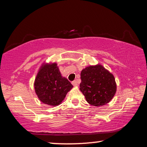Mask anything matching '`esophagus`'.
Masks as SVG:
<instances>
[{"label":"esophagus","instance_id":"esophagus-1","mask_svg":"<svg viewBox=\"0 0 147 147\" xmlns=\"http://www.w3.org/2000/svg\"><path fill=\"white\" fill-rule=\"evenodd\" d=\"M72 84H73L74 86H78V82H77L76 80H74L72 82Z\"/></svg>","mask_w":147,"mask_h":147}]
</instances>
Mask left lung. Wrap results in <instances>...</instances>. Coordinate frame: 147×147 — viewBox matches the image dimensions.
<instances>
[{
    "label": "left lung",
    "mask_w": 147,
    "mask_h": 147,
    "mask_svg": "<svg viewBox=\"0 0 147 147\" xmlns=\"http://www.w3.org/2000/svg\"><path fill=\"white\" fill-rule=\"evenodd\" d=\"M80 78V89L91 105H105L115 95L117 90L115 78L100 65L83 69Z\"/></svg>",
    "instance_id": "obj_1"
}]
</instances>
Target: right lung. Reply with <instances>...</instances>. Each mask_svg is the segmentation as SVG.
<instances>
[{"mask_svg": "<svg viewBox=\"0 0 147 147\" xmlns=\"http://www.w3.org/2000/svg\"><path fill=\"white\" fill-rule=\"evenodd\" d=\"M67 79L62 77L56 63L41 66L35 80V91L42 102L58 106L73 88Z\"/></svg>", "mask_w": 147, "mask_h": 147, "instance_id": "add662e5", "label": "right lung"}]
</instances>
